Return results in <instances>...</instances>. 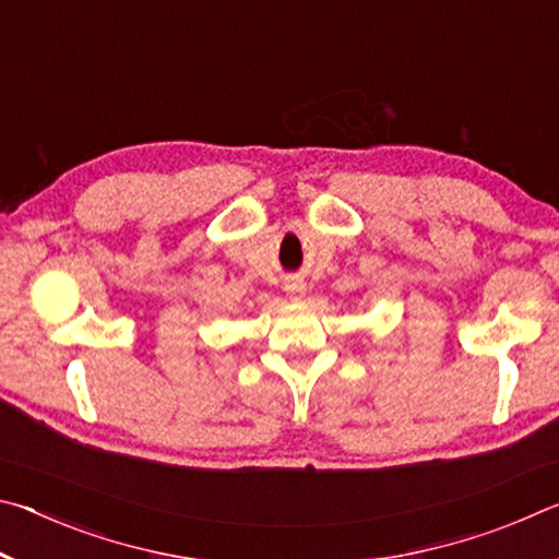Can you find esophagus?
Returning a JSON list of instances; mask_svg holds the SVG:
<instances>
[{
    "label": "esophagus",
    "instance_id": "34e87169",
    "mask_svg": "<svg viewBox=\"0 0 559 559\" xmlns=\"http://www.w3.org/2000/svg\"><path fill=\"white\" fill-rule=\"evenodd\" d=\"M286 290L290 293L293 300H302V298H306V281H302V278H290L286 283Z\"/></svg>",
    "mask_w": 559,
    "mask_h": 559
}]
</instances>
